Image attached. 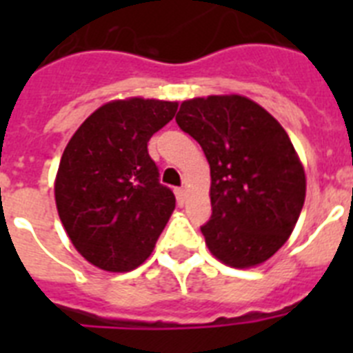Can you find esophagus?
Returning a JSON list of instances; mask_svg holds the SVG:
<instances>
[{"mask_svg":"<svg viewBox=\"0 0 353 353\" xmlns=\"http://www.w3.org/2000/svg\"><path fill=\"white\" fill-rule=\"evenodd\" d=\"M174 194H176V201H179V205L182 207L187 199V191L183 189V187H179V189H174Z\"/></svg>","mask_w":353,"mask_h":353,"instance_id":"1","label":"esophagus"}]
</instances>
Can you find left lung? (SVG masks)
<instances>
[{
    "label": "left lung",
    "instance_id": "1",
    "mask_svg": "<svg viewBox=\"0 0 353 353\" xmlns=\"http://www.w3.org/2000/svg\"><path fill=\"white\" fill-rule=\"evenodd\" d=\"M176 123L210 164L208 249L230 267L269 260L292 235L305 198V174L279 121L240 95L182 102Z\"/></svg>",
    "mask_w": 353,
    "mask_h": 353
}]
</instances>
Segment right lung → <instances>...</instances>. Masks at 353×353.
<instances>
[{"label": "right lung", "mask_w": 353, "mask_h": 353, "mask_svg": "<svg viewBox=\"0 0 353 353\" xmlns=\"http://www.w3.org/2000/svg\"><path fill=\"white\" fill-rule=\"evenodd\" d=\"M176 109V102L138 97L109 102L83 121L61 155L58 214L74 248L99 269H136L173 214L174 194L159 182L146 145Z\"/></svg>", "instance_id": "obj_1"}]
</instances>
